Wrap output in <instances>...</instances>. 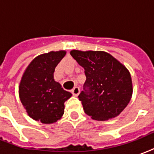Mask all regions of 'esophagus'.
<instances>
[{"instance_id": "esophagus-1", "label": "esophagus", "mask_w": 154, "mask_h": 154, "mask_svg": "<svg viewBox=\"0 0 154 154\" xmlns=\"http://www.w3.org/2000/svg\"><path fill=\"white\" fill-rule=\"evenodd\" d=\"M72 95L73 96H75V97H77L78 95H79V93H80V88L78 87H75L72 90Z\"/></svg>"}]
</instances>
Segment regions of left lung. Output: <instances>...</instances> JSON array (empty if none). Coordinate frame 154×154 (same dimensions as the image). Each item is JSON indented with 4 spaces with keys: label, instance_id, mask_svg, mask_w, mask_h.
<instances>
[{
    "label": "left lung",
    "instance_id": "obj_1",
    "mask_svg": "<svg viewBox=\"0 0 154 154\" xmlns=\"http://www.w3.org/2000/svg\"><path fill=\"white\" fill-rule=\"evenodd\" d=\"M70 54L85 70L87 79L78 96L85 113L96 120L119 116L132 97L129 70L104 51L72 50Z\"/></svg>",
    "mask_w": 154,
    "mask_h": 154
}]
</instances>
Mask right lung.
<instances>
[{
  "mask_svg": "<svg viewBox=\"0 0 154 154\" xmlns=\"http://www.w3.org/2000/svg\"><path fill=\"white\" fill-rule=\"evenodd\" d=\"M66 51H51L38 55L29 64L19 86V96L29 116L43 124H53L62 118L64 102L72 93L54 81L55 67Z\"/></svg>",
  "mask_w": 154,
  "mask_h": 154,
  "instance_id": "obj_1",
  "label": "right lung"
}]
</instances>
